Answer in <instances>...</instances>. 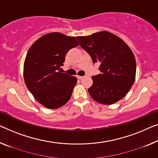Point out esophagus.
Listing matches in <instances>:
<instances>
[{
    "label": "esophagus",
    "mask_w": 158,
    "mask_h": 158,
    "mask_svg": "<svg viewBox=\"0 0 158 158\" xmlns=\"http://www.w3.org/2000/svg\"><path fill=\"white\" fill-rule=\"evenodd\" d=\"M77 78H78L79 79H82L84 78V77H82V76H77Z\"/></svg>",
    "instance_id": "34e87169"
}]
</instances>
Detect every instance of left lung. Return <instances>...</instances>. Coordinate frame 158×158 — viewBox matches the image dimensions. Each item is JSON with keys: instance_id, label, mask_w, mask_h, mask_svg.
Segmentation results:
<instances>
[{"instance_id": "obj_1", "label": "left lung", "mask_w": 158, "mask_h": 158, "mask_svg": "<svg viewBox=\"0 0 158 158\" xmlns=\"http://www.w3.org/2000/svg\"><path fill=\"white\" fill-rule=\"evenodd\" d=\"M79 45L100 63L101 73L93 76L89 93L96 102L110 105L123 98L134 83L136 62L133 52L124 41L107 31L77 37Z\"/></svg>"}]
</instances>
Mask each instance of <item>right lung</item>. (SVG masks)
<instances>
[{"instance_id":"right-lung-1","label":"right lung","mask_w":158,"mask_h":158,"mask_svg":"<svg viewBox=\"0 0 158 158\" xmlns=\"http://www.w3.org/2000/svg\"><path fill=\"white\" fill-rule=\"evenodd\" d=\"M79 45L75 37L51 32L35 41L24 63V80L37 102L50 109L64 106L71 98L77 79L60 71L69 49Z\"/></svg>"}]
</instances>
